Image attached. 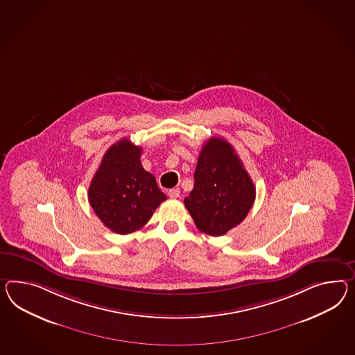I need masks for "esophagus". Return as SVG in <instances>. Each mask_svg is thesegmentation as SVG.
<instances>
[{
  "mask_svg": "<svg viewBox=\"0 0 355 355\" xmlns=\"http://www.w3.org/2000/svg\"><path fill=\"white\" fill-rule=\"evenodd\" d=\"M168 197H170V198H173V200L179 198V197H180V189H179V188H175V189L168 191Z\"/></svg>",
  "mask_w": 355,
  "mask_h": 355,
  "instance_id": "esophagus-1",
  "label": "esophagus"
}]
</instances>
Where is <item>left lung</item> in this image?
I'll use <instances>...</instances> for the list:
<instances>
[{
    "instance_id": "8db88e82",
    "label": "left lung",
    "mask_w": 355,
    "mask_h": 355,
    "mask_svg": "<svg viewBox=\"0 0 355 355\" xmlns=\"http://www.w3.org/2000/svg\"><path fill=\"white\" fill-rule=\"evenodd\" d=\"M256 196L254 182L234 148L209 137L194 173V188L184 200L196 225L209 236H224L245 220Z\"/></svg>"
}]
</instances>
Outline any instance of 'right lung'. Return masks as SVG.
Wrapping results in <instances>:
<instances>
[{
    "label": "right lung",
    "instance_id": "obj_1",
    "mask_svg": "<svg viewBox=\"0 0 355 355\" xmlns=\"http://www.w3.org/2000/svg\"><path fill=\"white\" fill-rule=\"evenodd\" d=\"M141 146L122 139L110 146L89 187V202L101 223L117 234L146 225L166 200L155 178L140 161Z\"/></svg>",
    "mask_w": 355,
    "mask_h": 355
}]
</instances>
